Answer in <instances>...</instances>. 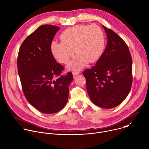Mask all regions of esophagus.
<instances>
[{"instance_id":"34e87169","label":"esophagus","mask_w":149,"mask_h":149,"mask_svg":"<svg viewBox=\"0 0 149 149\" xmlns=\"http://www.w3.org/2000/svg\"><path fill=\"white\" fill-rule=\"evenodd\" d=\"M79 74V72L78 71H73L72 72V75H74V76H75V75Z\"/></svg>"}]
</instances>
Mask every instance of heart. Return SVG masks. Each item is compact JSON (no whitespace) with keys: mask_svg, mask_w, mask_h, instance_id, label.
<instances>
[{"mask_svg":"<svg viewBox=\"0 0 149 149\" xmlns=\"http://www.w3.org/2000/svg\"><path fill=\"white\" fill-rule=\"evenodd\" d=\"M62 42L53 41L52 53L60 63L67 64L77 54L68 65L71 70H80L88 63H93L100 57L105 46V35L96 24H79L65 30L60 35Z\"/></svg>","mask_w":149,"mask_h":149,"instance_id":"obj_1","label":"heart"}]
</instances>
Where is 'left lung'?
I'll list each match as a JSON object with an SVG mask.
<instances>
[{"instance_id":"8db88e82","label":"left lung","mask_w":149,"mask_h":149,"mask_svg":"<svg viewBox=\"0 0 149 149\" xmlns=\"http://www.w3.org/2000/svg\"><path fill=\"white\" fill-rule=\"evenodd\" d=\"M108 42L104 52L83 75L90 100L102 108H113L129 93L132 85V59L128 46L112 30L102 25Z\"/></svg>"}]
</instances>
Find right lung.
Wrapping results in <instances>:
<instances>
[{
	"label": "right lung",
	"instance_id": "right-lung-1",
	"mask_svg": "<svg viewBox=\"0 0 149 149\" xmlns=\"http://www.w3.org/2000/svg\"><path fill=\"white\" fill-rule=\"evenodd\" d=\"M60 27L44 24L37 28L22 44L17 56V70L27 101L39 111L52 114L66 105L71 72L61 75L64 67L57 63L51 45Z\"/></svg>",
	"mask_w": 149,
	"mask_h": 149
}]
</instances>
